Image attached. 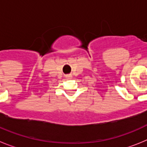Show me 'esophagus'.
<instances>
[{
	"instance_id": "1",
	"label": "esophagus",
	"mask_w": 147,
	"mask_h": 147,
	"mask_svg": "<svg viewBox=\"0 0 147 147\" xmlns=\"http://www.w3.org/2000/svg\"><path fill=\"white\" fill-rule=\"evenodd\" d=\"M71 77H72V76H71V74H68L66 76V78H67V79H71Z\"/></svg>"
}]
</instances>
